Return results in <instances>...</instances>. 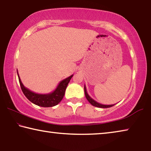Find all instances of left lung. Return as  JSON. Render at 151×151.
Returning <instances> with one entry per match:
<instances>
[{"instance_id": "obj_1", "label": "left lung", "mask_w": 151, "mask_h": 151, "mask_svg": "<svg viewBox=\"0 0 151 151\" xmlns=\"http://www.w3.org/2000/svg\"><path fill=\"white\" fill-rule=\"evenodd\" d=\"M85 96L86 99H87L88 101L92 105H93L94 106H96V107H99V108H109V107H111V106H113L114 104H110V105H106V104H102L101 103H99L98 102H96L91 98V97L88 95V94L87 93V91H86V86L85 85Z\"/></svg>"}]
</instances>
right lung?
<instances>
[{
  "label": "right lung",
  "mask_w": 151,
  "mask_h": 151,
  "mask_svg": "<svg viewBox=\"0 0 151 151\" xmlns=\"http://www.w3.org/2000/svg\"><path fill=\"white\" fill-rule=\"evenodd\" d=\"M17 75L19 76L20 88H21L22 93H24L25 96L33 104L42 107L54 106L57 105L62 101L63 96L65 95L66 86H67L68 83L73 76V75H72L60 81L57 87L52 93L48 94H38L30 91L29 88L25 87L23 84L22 83L18 71Z\"/></svg>",
  "instance_id": "add662e5"
}]
</instances>
